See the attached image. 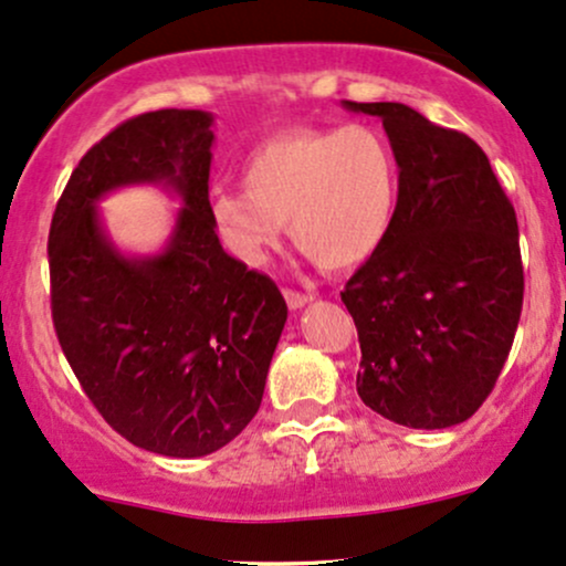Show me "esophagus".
I'll return each instance as SVG.
<instances>
[{"label":"esophagus","instance_id":"34e87169","mask_svg":"<svg viewBox=\"0 0 566 566\" xmlns=\"http://www.w3.org/2000/svg\"><path fill=\"white\" fill-rule=\"evenodd\" d=\"M283 296H285V304H289L291 310H302L304 304H310L315 300L313 294H304V291H294V289H285Z\"/></svg>","mask_w":566,"mask_h":566}]
</instances>
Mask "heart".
I'll return each instance as SVG.
<instances>
[{
  "label": "heart",
  "mask_w": 566,
  "mask_h": 566,
  "mask_svg": "<svg viewBox=\"0 0 566 566\" xmlns=\"http://www.w3.org/2000/svg\"><path fill=\"white\" fill-rule=\"evenodd\" d=\"M243 187L211 198L216 238L232 259L259 266L289 224L313 262L347 270L382 249L396 224L401 163L374 125L294 128L253 146Z\"/></svg>",
  "instance_id": "1"
}]
</instances>
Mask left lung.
Here are the masks:
<instances>
[{"label": "left lung", "mask_w": 566, "mask_h": 566, "mask_svg": "<svg viewBox=\"0 0 566 566\" xmlns=\"http://www.w3.org/2000/svg\"><path fill=\"white\" fill-rule=\"evenodd\" d=\"M342 106L382 119L401 163L396 224L342 291L360 342L355 387L385 420L452 428L486 401L516 336V211L465 133L392 101Z\"/></svg>", "instance_id": "left-lung-1"}]
</instances>
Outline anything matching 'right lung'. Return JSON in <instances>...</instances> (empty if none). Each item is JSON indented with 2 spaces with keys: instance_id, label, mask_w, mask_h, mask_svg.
<instances>
[{
  "instance_id": "obj_1",
  "label": "right lung",
  "mask_w": 566,
  "mask_h": 566,
  "mask_svg": "<svg viewBox=\"0 0 566 566\" xmlns=\"http://www.w3.org/2000/svg\"><path fill=\"white\" fill-rule=\"evenodd\" d=\"M213 114L146 112L87 149L50 224V307L82 390L130 443L206 457L253 420L289 307L221 249L211 221ZM157 182L185 206L160 254L125 258L97 200Z\"/></svg>"
}]
</instances>
